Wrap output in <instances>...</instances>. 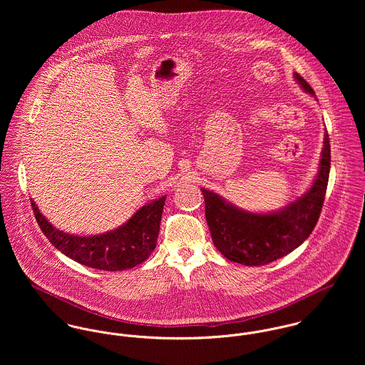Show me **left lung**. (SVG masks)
<instances>
[{
  "label": "left lung",
  "instance_id": "obj_1",
  "mask_svg": "<svg viewBox=\"0 0 365 365\" xmlns=\"http://www.w3.org/2000/svg\"><path fill=\"white\" fill-rule=\"evenodd\" d=\"M294 78L314 97L312 87L298 74ZM330 173V143L327 130L311 188L284 208L253 213L227 202L213 191L201 188L205 216L215 247L227 259L249 267L265 265L299 247L312 233L323 207Z\"/></svg>",
  "mask_w": 365,
  "mask_h": 365
}]
</instances>
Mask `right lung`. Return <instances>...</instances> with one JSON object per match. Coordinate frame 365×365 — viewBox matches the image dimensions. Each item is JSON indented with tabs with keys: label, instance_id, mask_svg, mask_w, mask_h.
<instances>
[{
	"label": "right lung",
	"instance_id": "add662e5",
	"mask_svg": "<svg viewBox=\"0 0 365 365\" xmlns=\"http://www.w3.org/2000/svg\"><path fill=\"white\" fill-rule=\"evenodd\" d=\"M31 202L41 230L64 256L91 268L123 271L148 260L156 249L165 197L138 209L122 226L94 236H77L56 229L35 201Z\"/></svg>",
	"mask_w": 365,
	"mask_h": 365
}]
</instances>
